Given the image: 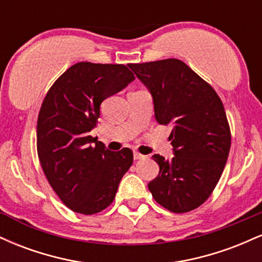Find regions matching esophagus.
<instances>
[{
    "instance_id": "esophagus-1",
    "label": "esophagus",
    "mask_w": 262,
    "mask_h": 262,
    "mask_svg": "<svg viewBox=\"0 0 262 262\" xmlns=\"http://www.w3.org/2000/svg\"><path fill=\"white\" fill-rule=\"evenodd\" d=\"M144 158H145V156L141 155L140 152H137V151L134 152V160H141V159H144Z\"/></svg>"
}]
</instances>
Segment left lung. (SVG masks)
I'll use <instances>...</instances> for the list:
<instances>
[{"label":"left lung","mask_w":262,"mask_h":262,"mask_svg":"<svg viewBox=\"0 0 262 262\" xmlns=\"http://www.w3.org/2000/svg\"><path fill=\"white\" fill-rule=\"evenodd\" d=\"M129 68L151 92L156 122L172 125L169 139L175 156H152L160 171L149 182V191L170 212L196 209L212 194L229 155L231 134L223 102L179 59Z\"/></svg>","instance_id":"obj_1"}]
</instances>
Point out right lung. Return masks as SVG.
I'll return each instance as SVG.
<instances>
[{"mask_svg": "<svg viewBox=\"0 0 262 262\" xmlns=\"http://www.w3.org/2000/svg\"><path fill=\"white\" fill-rule=\"evenodd\" d=\"M135 79L122 64L81 61L68 69L45 96L37 123V151L48 182L61 202L81 214L106 209L116 197L133 151H111L90 135L102 101Z\"/></svg>", "mask_w": 262, "mask_h": 262, "instance_id": "1", "label": "right lung"}]
</instances>
